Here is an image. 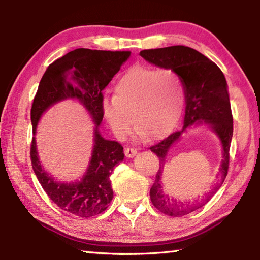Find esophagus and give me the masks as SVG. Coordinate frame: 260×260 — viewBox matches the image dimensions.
Wrapping results in <instances>:
<instances>
[{"label":"esophagus","instance_id":"1","mask_svg":"<svg viewBox=\"0 0 260 260\" xmlns=\"http://www.w3.org/2000/svg\"><path fill=\"white\" fill-rule=\"evenodd\" d=\"M136 155V149L134 148H125V156L128 157V158H132L134 157Z\"/></svg>","mask_w":260,"mask_h":260}]
</instances>
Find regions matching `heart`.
I'll return each instance as SVG.
<instances>
[{"label": "heart", "instance_id": "heart-1", "mask_svg": "<svg viewBox=\"0 0 260 260\" xmlns=\"http://www.w3.org/2000/svg\"><path fill=\"white\" fill-rule=\"evenodd\" d=\"M114 93L102 99V112L119 138L131 131L132 116L135 131L155 140L170 133L182 113L184 87L171 70L131 68L118 79Z\"/></svg>", "mask_w": 260, "mask_h": 260}]
</instances>
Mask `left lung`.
Returning a JSON list of instances; mask_svg holds the SVG:
<instances>
[{
    "instance_id": "8db88e82",
    "label": "left lung",
    "mask_w": 260,
    "mask_h": 260,
    "mask_svg": "<svg viewBox=\"0 0 260 260\" xmlns=\"http://www.w3.org/2000/svg\"><path fill=\"white\" fill-rule=\"evenodd\" d=\"M140 55L149 63L162 69H171L181 79L186 98L183 128L170 134L150 150L159 158V170L150 189L152 204L171 217H182L202 208L211 200L225 181L230 166V148L233 138V116L225 76L217 64L195 49L184 46H172L158 49L142 50ZM209 124L220 139L223 146V161L219 184L201 199L180 201L169 198L162 190L161 173L169 148L189 125Z\"/></svg>"
}]
</instances>
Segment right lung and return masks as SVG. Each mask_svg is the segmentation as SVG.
Here are the masks:
<instances>
[{
	"label": "right lung",
	"instance_id": "add662e5",
	"mask_svg": "<svg viewBox=\"0 0 260 260\" xmlns=\"http://www.w3.org/2000/svg\"><path fill=\"white\" fill-rule=\"evenodd\" d=\"M131 51L91 50L79 48L56 59L46 70L30 109L33 134L43 112L63 100H78L95 122L94 148L87 172L80 181L58 182L48 174L39 160L33 136L30 161L43 190L61 210L80 218L102 213L113 199L110 175L124 159V148L105 140L99 127L103 120V89L128 59Z\"/></svg>",
	"mask_w": 260,
	"mask_h": 260
}]
</instances>
